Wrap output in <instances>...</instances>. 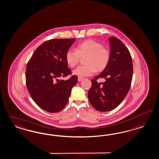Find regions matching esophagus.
Listing matches in <instances>:
<instances>
[{
    "label": "esophagus",
    "mask_w": 159,
    "mask_h": 159,
    "mask_svg": "<svg viewBox=\"0 0 159 159\" xmlns=\"http://www.w3.org/2000/svg\"><path fill=\"white\" fill-rule=\"evenodd\" d=\"M82 77H78V81H79V82H80V81H82Z\"/></svg>",
    "instance_id": "34e87169"
}]
</instances>
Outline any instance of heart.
<instances>
[{
    "label": "heart",
    "instance_id": "b5f03b06",
    "mask_svg": "<svg viewBox=\"0 0 159 159\" xmlns=\"http://www.w3.org/2000/svg\"><path fill=\"white\" fill-rule=\"evenodd\" d=\"M86 56L84 62L86 65L78 66L73 71L74 75L80 77L89 76L96 70H104L109 62L110 53L100 43L89 40L79 44L76 50H68L66 53V62L69 66L73 67L79 63L80 57Z\"/></svg>",
    "mask_w": 159,
    "mask_h": 159
}]
</instances>
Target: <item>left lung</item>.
I'll use <instances>...</instances> for the list:
<instances>
[{"label": "left lung", "mask_w": 159, "mask_h": 159, "mask_svg": "<svg viewBox=\"0 0 159 159\" xmlns=\"http://www.w3.org/2000/svg\"><path fill=\"white\" fill-rule=\"evenodd\" d=\"M110 57L108 65L92 80L88 92L89 100L93 107L100 111L115 109L125 98L131 86L133 63L131 55L126 46L116 37L109 39ZM100 78L105 79L98 83Z\"/></svg>", "instance_id": "8db88e82"}]
</instances>
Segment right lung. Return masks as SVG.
Segmentation results:
<instances>
[{"label":"right lung","instance_id":"1","mask_svg":"<svg viewBox=\"0 0 159 159\" xmlns=\"http://www.w3.org/2000/svg\"><path fill=\"white\" fill-rule=\"evenodd\" d=\"M75 39H55L45 42L34 52L26 70L29 93L41 109L57 113L65 107L71 89L78 78L74 75L67 80L60 77L71 74L67 67L66 53Z\"/></svg>","mask_w":159,"mask_h":159}]
</instances>
